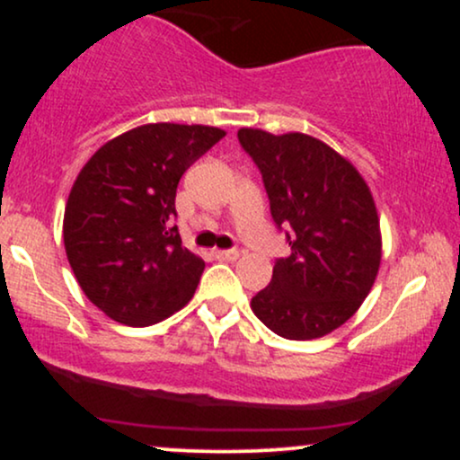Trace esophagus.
Segmentation results:
<instances>
[{
  "label": "esophagus",
  "instance_id": "34e87169",
  "mask_svg": "<svg viewBox=\"0 0 460 460\" xmlns=\"http://www.w3.org/2000/svg\"><path fill=\"white\" fill-rule=\"evenodd\" d=\"M216 260H223V261H235L240 257V251L237 248H226V251H214Z\"/></svg>",
  "mask_w": 460,
  "mask_h": 460
}]
</instances>
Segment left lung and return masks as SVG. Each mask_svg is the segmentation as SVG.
<instances>
[{"label":"left lung","mask_w":460,"mask_h":460,"mask_svg":"<svg viewBox=\"0 0 460 460\" xmlns=\"http://www.w3.org/2000/svg\"><path fill=\"white\" fill-rule=\"evenodd\" d=\"M260 168L270 214L292 252L274 261L252 314L285 340H315L355 315L381 266V225L367 183L307 134L237 131Z\"/></svg>","instance_id":"1"}]
</instances>
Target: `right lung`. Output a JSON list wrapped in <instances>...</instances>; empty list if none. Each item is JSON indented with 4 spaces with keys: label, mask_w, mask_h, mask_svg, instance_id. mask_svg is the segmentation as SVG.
Returning <instances> with one entry per match:
<instances>
[{
    "label": "right lung",
    "mask_w": 460,
    "mask_h": 460,
    "mask_svg": "<svg viewBox=\"0 0 460 460\" xmlns=\"http://www.w3.org/2000/svg\"><path fill=\"white\" fill-rule=\"evenodd\" d=\"M223 136L205 125H142L82 168L62 234L79 288L105 315L149 326L194 296L205 261L181 244L177 186Z\"/></svg>",
    "instance_id": "right-lung-1"
}]
</instances>
